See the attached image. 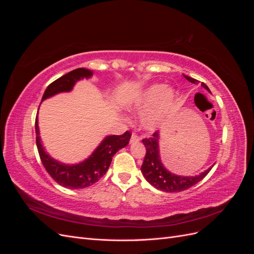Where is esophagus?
<instances>
[{
  "mask_svg": "<svg viewBox=\"0 0 254 254\" xmlns=\"http://www.w3.org/2000/svg\"><path fill=\"white\" fill-rule=\"evenodd\" d=\"M140 142V137L137 136L136 134H132L131 137H130V144H134V143H137Z\"/></svg>",
  "mask_w": 254,
  "mask_h": 254,
  "instance_id": "34e87169",
  "label": "esophagus"
}]
</instances>
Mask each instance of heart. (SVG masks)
Wrapping results in <instances>:
<instances>
[{"label":"heart","mask_w":254,"mask_h":254,"mask_svg":"<svg viewBox=\"0 0 254 254\" xmlns=\"http://www.w3.org/2000/svg\"><path fill=\"white\" fill-rule=\"evenodd\" d=\"M176 101V93L165 84L155 83L145 89L129 108L143 112L140 118L141 127L147 131H153L162 126L170 117Z\"/></svg>","instance_id":"1"}]
</instances>
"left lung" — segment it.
I'll list each match as a JSON object with an SVG mask.
<instances>
[{"mask_svg":"<svg viewBox=\"0 0 254 254\" xmlns=\"http://www.w3.org/2000/svg\"><path fill=\"white\" fill-rule=\"evenodd\" d=\"M184 77L191 83H198V80L189 77L187 75H184ZM201 86L206 91L210 92V89L207 88L205 83L201 82ZM159 141V131L153 133L148 139L143 140V144L146 148V155L141 166V172L146 181L151 184L152 187H155L157 190L166 191V193H177V191L186 190L190 187L195 186L199 181H201L213 167L211 166L203 173L196 176L175 175L166 170L162 161H161Z\"/></svg>","mask_w":254,"mask_h":254,"instance_id":"8db88e82","label":"left lung"}]
</instances>
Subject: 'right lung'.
I'll list each match as a JSON object with an SVG mask.
<instances>
[{
	"instance_id": "1",
	"label": "right lung",
	"mask_w": 254,
	"mask_h": 254,
	"mask_svg": "<svg viewBox=\"0 0 254 254\" xmlns=\"http://www.w3.org/2000/svg\"><path fill=\"white\" fill-rule=\"evenodd\" d=\"M93 75V71L88 68L79 67L61 76L60 78L53 81L44 91L42 102L63 92H71L75 83L83 79L90 78ZM39 110V109H38ZM36 129V143L41 162L45 170L50 174L52 178L61 187L71 190L84 189L97 182L107 173L111 164L112 157L120 149L128 145L131 133L126 131L122 135H107L101 142L95 150L91 155L77 164H64L52 158L45 151L41 137L39 126H38V115L35 123Z\"/></svg>"
}]
</instances>
